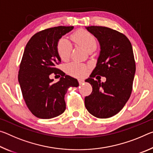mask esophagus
I'll list each match as a JSON object with an SVG mask.
<instances>
[{
	"instance_id": "esophagus-1",
	"label": "esophagus",
	"mask_w": 153,
	"mask_h": 153,
	"mask_svg": "<svg viewBox=\"0 0 153 153\" xmlns=\"http://www.w3.org/2000/svg\"><path fill=\"white\" fill-rule=\"evenodd\" d=\"M78 82H79V84H82L84 82V79H78Z\"/></svg>"
}]
</instances>
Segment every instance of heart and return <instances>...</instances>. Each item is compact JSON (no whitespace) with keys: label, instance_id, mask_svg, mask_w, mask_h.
Instances as JSON below:
<instances>
[{"label":"heart","instance_id":"obj_1","mask_svg":"<svg viewBox=\"0 0 153 153\" xmlns=\"http://www.w3.org/2000/svg\"><path fill=\"white\" fill-rule=\"evenodd\" d=\"M71 40L75 43L88 51L90 49L97 47V40L94 36L84 30H79L71 36ZM71 45L65 38H61L57 43L56 50L61 60L67 61L70 57L71 53ZM87 67L84 64L79 63H71L66 67L67 73L74 77H82L87 72Z\"/></svg>","mask_w":153,"mask_h":153}]
</instances>
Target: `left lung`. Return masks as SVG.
Wrapping results in <instances>:
<instances>
[{"label":"left lung","instance_id":"8db88e82","mask_svg":"<svg viewBox=\"0 0 153 153\" xmlns=\"http://www.w3.org/2000/svg\"><path fill=\"white\" fill-rule=\"evenodd\" d=\"M86 29L97 38L100 51L95 68L85 80L92 87L91 94L85 97V107L96 117L108 118L120 112L130 97L136 72L132 46L125 35L111 28ZM96 74L105 76L106 82L94 80Z\"/></svg>","mask_w":153,"mask_h":153}]
</instances>
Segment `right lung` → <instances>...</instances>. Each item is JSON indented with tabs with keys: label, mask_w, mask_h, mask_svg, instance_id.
Wrapping results in <instances>:
<instances>
[{
	"label": "right lung",
	"mask_w": 153,
	"mask_h": 153,
	"mask_svg": "<svg viewBox=\"0 0 153 153\" xmlns=\"http://www.w3.org/2000/svg\"><path fill=\"white\" fill-rule=\"evenodd\" d=\"M74 26L48 28L33 35L25 46L21 62L18 81L28 108L36 117L51 119L66 108L65 95L70 87H77V79L56 67L61 62L56 46L62 36ZM53 73L62 77L56 83L50 78Z\"/></svg>",
	"instance_id": "add662e5"
}]
</instances>
